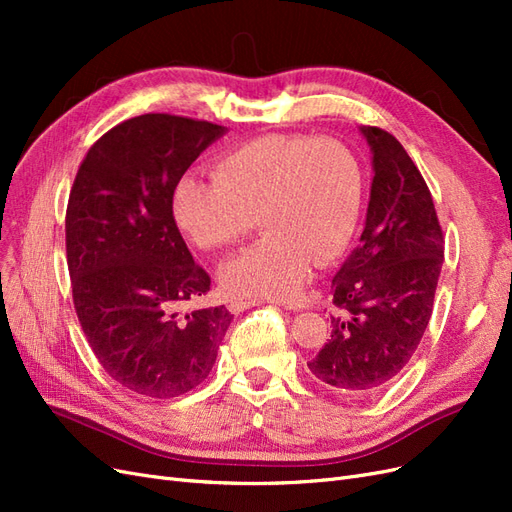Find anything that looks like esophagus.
Listing matches in <instances>:
<instances>
[{"mask_svg": "<svg viewBox=\"0 0 512 512\" xmlns=\"http://www.w3.org/2000/svg\"><path fill=\"white\" fill-rule=\"evenodd\" d=\"M258 303L260 301H256V299H232L228 303V309H230L232 314H239V312H243V309H250V307H254Z\"/></svg>", "mask_w": 512, "mask_h": 512, "instance_id": "obj_1", "label": "esophagus"}]
</instances>
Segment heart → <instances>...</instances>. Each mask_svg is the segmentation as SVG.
<instances>
[{
    "instance_id": "1",
    "label": "heart",
    "mask_w": 512,
    "mask_h": 512,
    "mask_svg": "<svg viewBox=\"0 0 512 512\" xmlns=\"http://www.w3.org/2000/svg\"><path fill=\"white\" fill-rule=\"evenodd\" d=\"M363 168L337 138L267 134L215 164V177H183L173 196L177 224L198 247L241 241L256 220L265 237L220 267L232 297L292 301L309 265L346 252L363 207Z\"/></svg>"
}]
</instances>
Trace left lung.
Segmentation results:
<instances>
[{"label": "left lung", "mask_w": 512, "mask_h": 512, "mask_svg": "<svg viewBox=\"0 0 512 512\" xmlns=\"http://www.w3.org/2000/svg\"><path fill=\"white\" fill-rule=\"evenodd\" d=\"M371 151L359 245L331 282V337L307 363L337 395L367 397L408 365L427 329L444 239L425 179L389 132L361 126Z\"/></svg>", "instance_id": "obj_1"}]
</instances>
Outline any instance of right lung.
<instances>
[{
	"instance_id": "obj_1",
	"label": "right lung",
	"mask_w": 512,
	"mask_h": 512,
	"mask_svg": "<svg viewBox=\"0 0 512 512\" xmlns=\"http://www.w3.org/2000/svg\"><path fill=\"white\" fill-rule=\"evenodd\" d=\"M228 130L149 113L91 145L66 211L72 297L106 374L147 397L203 382L230 327L224 305H183L209 292L173 218L179 179Z\"/></svg>"
}]
</instances>
